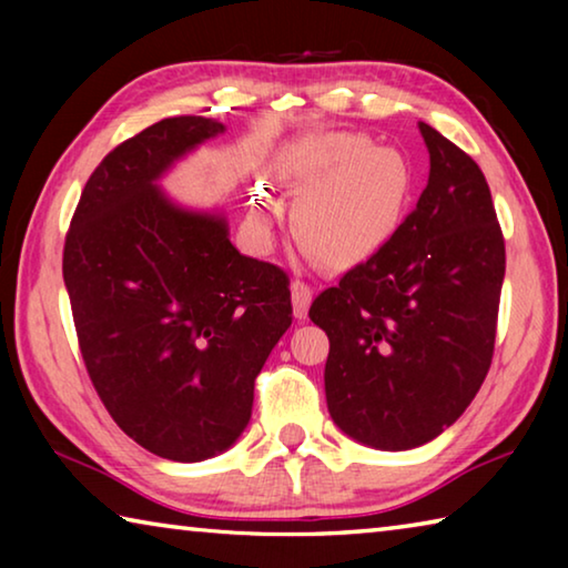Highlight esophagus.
Returning a JSON list of instances; mask_svg holds the SVG:
<instances>
[{"label": "esophagus", "instance_id": "esophagus-1", "mask_svg": "<svg viewBox=\"0 0 568 568\" xmlns=\"http://www.w3.org/2000/svg\"><path fill=\"white\" fill-rule=\"evenodd\" d=\"M291 293H293V313L297 321H305L307 315V307H311L313 301V287L303 283V281H293L291 285Z\"/></svg>", "mask_w": 568, "mask_h": 568}]
</instances>
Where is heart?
Returning <instances> with one entry per match:
<instances>
[{"label":"heart","mask_w":568,"mask_h":568,"mask_svg":"<svg viewBox=\"0 0 568 568\" xmlns=\"http://www.w3.org/2000/svg\"><path fill=\"white\" fill-rule=\"evenodd\" d=\"M283 180L301 197L293 213L297 245L321 267L341 271L371 255L396 227L410 192V165L398 150L331 132L297 148ZM275 217L273 200L257 192L250 223L267 233Z\"/></svg>","instance_id":"obj_1"}]
</instances>
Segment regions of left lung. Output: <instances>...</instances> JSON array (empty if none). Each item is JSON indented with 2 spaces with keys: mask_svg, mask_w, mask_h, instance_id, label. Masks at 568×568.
Returning a JSON list of instances; mask_svg holds the SVG:
<instances>
[{
  "mask_svg": "<svg viewBox=\"0 0 568 568\" xmlns=\"http://www.w3.org/2000/svg\"><path fill=\"white\" fill-rule=\"evenodd\" d=\"M430 155L416 207L311 305L331 341L325 400L381 450L428 444L460 418L494 358L506 247L484 172L418 122Z\"/></svg>",
  "mask_w": 568,
  "mask_h": 568,
  "instance_id": "1",
  "label": "left lung"
}]
</instances>
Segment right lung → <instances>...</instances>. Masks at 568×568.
Segmentation results:
<instances>
[{"label":"right lung","mask_w":568,"mask_h":568,"mask_svg":"<svg viewBox=\"0 0 568 568\" xmlns=\"http://www.w3.org/2000/svg\"><path fill=\"white\" fill-rule=\"evenodd\" d=\"M220 132L223 122L185 114L114 148L82 190L62 257L104 408L142 448L180 464L235 444L257 373L293 323L281 267L240 255L223 215L180 207L158 185Z\"/></svg>","instance_id":"obj_1"}]
</instances>
